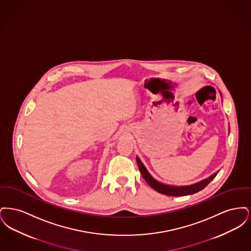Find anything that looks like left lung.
Masks as SVG:
<instances>
[{
	"instance_id": "1",
	"label": "left lung",
	"mask_w": 251,
	"mask_h": 251,
	"mask_svg": "<svg viewBox=\"0 0 251 251\" xmlns=\"http://www.w3.org/2000/svg\"><path fill=\"white\" fill-rule=\"evenodd\" d=\"M228 130H229V128H228ZM136 162H137L138 168L140 170V173L142 174V177L146 179V181L148 182V184L150 186H151L154 190L161 193V194H164V195H167V196H173V197L187 196V195H192V194H195V193H198V192L202 190L205 186L208 185V183H210L213 179H215V176L218 173V171H217V172L214 173L213 175H211L209 178L202 179V180H201L199 182H196L194 184L178 186V185L167 184V183L161 182V181L154 179L150 174V172L148 171L146 167L144 166L143 163L141 162V160L139 159L138 156H136Z\"/></svg>"
}]
</instances>
